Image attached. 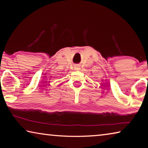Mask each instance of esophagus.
I'll use <instances>...</instances> for the list:
<instances>
[{
    "instance_id": "esophagus-1",
    "label": "esophagus",
    "mask_w": 148,
    "mask_h": 148,
    "mask_svg": "<svg viewBox=\"0 0 148 148\" xmlns=\"http://www.w3.org/2000/svg\"><path fill=\"white\" fill-rule=\"evenodd\" d=\"M74 70L75 71H79L80 70V66L78 65H76L74 66Z\"/></svg>"
}]
</instances>
